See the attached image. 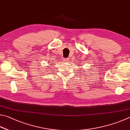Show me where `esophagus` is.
<instances>
[{"mask_svg":"<svg viewBox=\"0 0 130 130\" xmlns=\"http://www.w3.org/2000/svg\"><path fill=\"white\" fill-rule=\"evenodd\" d=\"M69 58H65V59H63V61L64 63H67V62H69Z\"/></svg>","mask_w":130,"mask_h":130,"instance_id":"1","label":"esophagus"}]
</instances>
